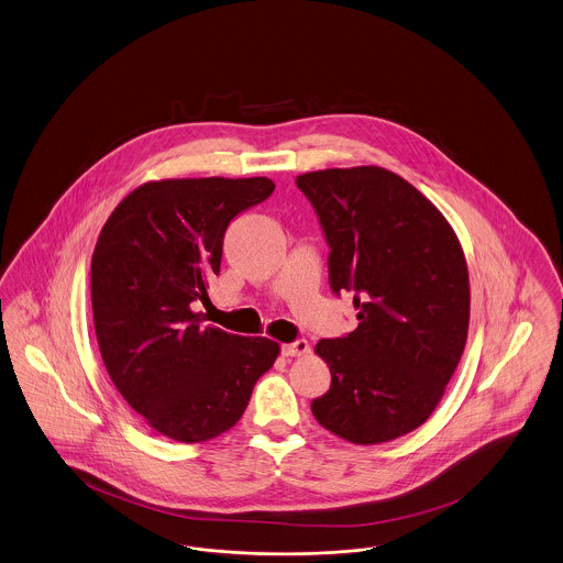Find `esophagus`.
Segmentation results:
<instances>
[{
    "label": "esophagus",
    "mask_w": 563,
    "mask_h": 563,
    "mask_svg": "<svg viewBox=\"0 0 563 563\" xmlns=\"http://www.w3.org/2000/svg\"><path fill=\"white\" fill-rule=\"evenodd\" d=\"M310 352V345L306 339H299V341H292L283 345V354L285 356H291V358H299V356H306Z\"/></svg>",
    "instance_id": "1"
}]
</instances>
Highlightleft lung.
<instances>
[{"mask_svg": "<svg viewBox=\"0 0 563 563\" xmlns=\"http://www.w3.org/2000/svg\"><path fill=\"white\" fill-rule=\"evenodd\" d=\"M324 230L331 289L354 291L358 327L322 339L331 389L316 421L352 444H383L440 405L470 331V272L456 232L410 181L377 165L297 176Z\"/></svg>", "mask_w": 563, "mask_h": 563, "instance_id": "8db88e82", "label": "left lung"}]
</instances>
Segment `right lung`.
I'll list each match as a JSON object with an SVG mask.
<instances>
[{
  "instance_id": "right-lung-1",
  "label": "right lung",
  "mask_w": 563,
  "mask_h": 563,
  "mask_svg": "<svg viewBox=\"0 0 563 563\" xmlns=\"http://www.w3.org/2000/svg\"><path fill=\"white\" fill-rule=\"evenodd\" d=\"M271 178L144 181L114 207L91 255L102 362L151 428L199 444L239 423L280 345L202 327L195 301L220 272L230 220L268 199Z\"/></svg>"
}]
</instances>
